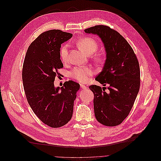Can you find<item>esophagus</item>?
<instances>
[{"instance_id":"34e87169","label":"esophagus","mask_w":161,"mask_h":161,"mask_svg":"<svg viewBox=\"0 0 161 161\" xmlns=\"http://www.w3.org/2000/svg\"><path fill=\"white\" fill-rule=\"evenodd\" d=\"M80 87H81L82 89H84V90L87 88V87L85 86V85H84V84H80Z\"/></svg>"}]
</instances>
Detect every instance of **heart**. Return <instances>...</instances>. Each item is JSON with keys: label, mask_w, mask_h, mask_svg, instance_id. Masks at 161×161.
I'll use <instances>...</instances> for the list:
<instances>
[{"label": "heart", "mask_w": 161, "mask_h": 161, "mask_svg": "<svg viewBox=\"0 0 161 161\" xmlns=\"http://www.w3.org/2000/svg\"><path fill=\"white\" fill-rule=\"evenodd\" d=\"M79 48L88 55H92L96 53L99 47V44L96 40L92 37H86L79 40L77 42ZM68 48L69 45L65 44L62 46L60 51V56L64 63L68 62ZM93 60L97 64H101L105 62L104 56L99 53H95L93 56ZM94 72L90 67H76L74 68L71 73V77L78 82L84 84L88 82L90 77L93 75Z\"/></svg>", "instance_id": "1"}]
</instances>
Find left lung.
I'll return each mask as SVG.
<instances>
[{
    "instance_id": "8db88e82",
    "label": "left lung",
    "mask_w": 161,
    "mask_h": 161,
    "mask_svg": "<svg viewBox=\"0 0 161 161\" xmlns=\"http://www.w3.org/2000/svg\"><path fill=\"white\" fill-rule=\"evenodd\" d=\"M97 34L103 41L107 59L96 80L105 87L91 85L94 95V113L100 124L109 127L121 124L133 107L140 85V70L136 56L129 43L119 32L106 25L84 30Z\"/></svg>"
}]
</instances>
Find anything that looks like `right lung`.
I'll list each match as a JSON object with an SVG mask.
<instances>
[{
  "instance_id": "1",
  "label": "right lung",
  "mask_w": 161,
  "mask_h": 161,
  "mask_svg": "<svg viewBox=\"0 0 161 161\" xmlns=\"http://www.w3.org/2000/svg\"><path fill=\"white\" fill-rule=\"evenodd\" d=\"M72 34L60 30L42 33L28 47L23 65L22 79L27 101L34 114L51 127L65 125L71 119L74 101L80 88L79 83L66 81L55 88L64 66L60 60L61 44Z\"/></svg>"
}]
</instances>
